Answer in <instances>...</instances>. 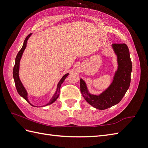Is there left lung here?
<instances>
[{"label": "left lung", "instance_id": "left-lung-1", "mask_svg": "<svg viewBox=\"0 0 148 148\" xmlns=\"http://www.w3.org/2000/svg\"><path fill=\"white\" fill-rule=\"evenodd\" d=\"M112 48L117 56V69L112 82L107 89L98 95L90 93L86 83L80 79V90L88 104L99 110H104L120 102L130 87L132 64L128 46L125 44H114Z\"/></svg>", "mask_w": 148, "mask_h": 148}]
</instances>
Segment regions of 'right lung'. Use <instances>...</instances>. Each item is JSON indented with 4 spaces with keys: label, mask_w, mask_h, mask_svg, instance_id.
Segmentation results:
<instances>
[{
    "label": "right lung",
    "mask_w": 148,
    "mask_h": 148,
    "mask_svg": "<svg viewBox=\"0 0 148 148\" xmlns=\"http://www.w3.org/2000/svg\"><path fill=\"white\" fill-rule=\"evenodd\" d=\"M32 34V33L29 34L27 37L26 38V39H25L23 46H22L21 49H20V51L18 53V54L15 58V64L14 65V67H13V79H14V82H15V86L16 88V90L18 93L19 94L20 96H21L24 99H25L26 101H27L29 104H31V106H33L34 107H37V106H34V105H33L32 104H31L29 101L28 100V94L26 89H25V88L24 87L23 83H21V80L20 79V77H19V71H20V62L21 59V57L23 56V53L24 51L25 50V49L26 47V45H27V42L28 40L29 39V38H30V36ZM69 75V73H66L65 75H64L62 78L60 79V80L59 81V82L57 84V89L55 92V93L53 94V95L52 96V97H51V99H50V101H49L48 103H47L46 104L40 106V107H43V106H46L48 105H50L52 103L54 102L58 97L60 95V86L61 84H62L64 82V80L65 79V78H66L67 76Z\"/></svg>",
    "instance_id": "1"
}]
</instances>
